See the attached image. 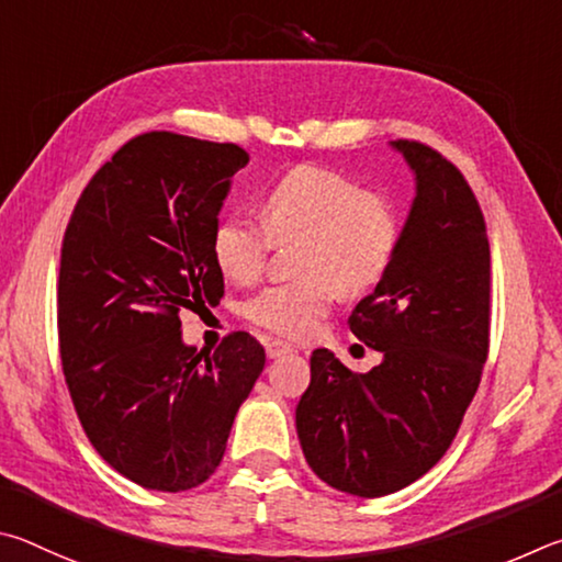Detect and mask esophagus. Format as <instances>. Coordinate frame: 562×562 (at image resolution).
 <instances>
[{"mask_svg": "<svg viewBox=\"0 0 562 562\" xmlns=\"http://www.w3.org/2000/svg\"><path fill=\"white\" fill-rule=\"evenodd\" d=\"M289 352H293V346L286 340H269V342H266V356H269L271 360L289 356Z\"/></svg>", "mask_w": 562, "mask_h": 562, "instance_id": "34e87169", "label": "esophagus"}]
</instances>
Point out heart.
Wrapping results in <instances>:
<instances>
[{
  "label": "heart",
  "mask_w": 562,
  "mask_h": 562,
  "mask_svg": "<svg viewBox=\"0 0 562 562\" xmlns=\"http://www.w3.org/2000/svg\"><path fill=\"white\" fill-rule=\"evenodd\" d=\"M261 226L224 216L212 256L234 283L263 273L269 246L301 236L296 281L273 283L246 303L251 323L281 338H306L328 316L338 291L358 296L385 276L400 244V214L390 200L360 192L346 175L316 165L293 167L259 200Z\"/></svg>",
  "instance_id": "obj_1"
}]
</instances>
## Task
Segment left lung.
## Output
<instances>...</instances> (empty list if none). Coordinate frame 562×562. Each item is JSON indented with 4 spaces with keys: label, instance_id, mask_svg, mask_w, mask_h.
Listing matches in <instances>:
<instances>
[{
    "label": "left lung",
    "instance_id": "left-lung-1",
    "mask_svg": "<svg viewBox=\"0 0 562 562\" xmlns=\"http://www.w3.org/2000/svg\"><path fill=\"white\" fill-rule=\"evenodd\" d=\"M390 145L415 172V200L385 276L348 318L382 362L350 372L313 350L296 407L308 467L362 498L395 494L445 457L488 352L491 251L476 196L431 147Z\"/></svg>",
    "mask_w": 562,
    "mask_h": 562
}]
</instances>
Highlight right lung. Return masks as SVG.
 Here are the masks:
<instances>
[{"mask_svg":"<svg viewBox=\"0 0 562 562\" xmlns=\"http://www.w3.org/2000/svg\"><path fill=\"white\" fill-rule=\"evenodd\" d=\"M234 143L145 133L86 184L58 271V348L86 437L117 474L153 491L204 484L224 457L266 352L236 330L212 356L182 340V308L224 296L212 234Z\"/></svg>","mask_w":562,"mask_h":562,"instance_id":"1","label":"right lung"}]
</instances>
